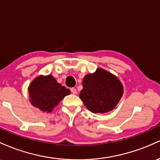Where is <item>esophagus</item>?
<instances>
[{"mask_svg": "<svg viewBox=\"0 0 160 160\" xmlns=\"http://www.w3.org/2000/svg\"><path fill=\"white\" fill-rule=\"evenodd\" d=\"M70 90H71V92L73 94H77V91H76V89L74 88H71Z\"/></svg>", "mask_w": 160, "mask_h": 160, "instance_id": "esophagus-1", "label": "esophagus"}]
</instances>
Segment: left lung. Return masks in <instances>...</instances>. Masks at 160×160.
<instances>
[{
	"label": "left lung",
	"mask_w": 160,
	"mask_h": 160,
	"mask_svg": "<svg viewBox=\"0 0 160 160\" xmlns=\"http://www.w3.org/2000/svg\"><path fill=\"white\" fill-rule=\"evenodd\" d=\"M82 86L80 99L94 113H106L114 109L123 95V85L118 77L102 68L86 75Z\"/></svg>",
	"instance_id": "1"
}]
</instances>
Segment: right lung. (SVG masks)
<instances>
[{
  "label": "right lung",
  "mask_w": 160,
  "mask_h": 160,
  "mask_svg": "<svg viewBox=\"0 0 160 160\" xmlns=\"http://www.w3.org/2000/svg\"><path fill=\"white\" fill-rule=\"evenodd\" d=\"M29 101L32 106L43 112L49 113L70 91L57 82L51 75H38L28 88Z\"/></svg>",
  "instance_id": "1"
}]
</instances>
